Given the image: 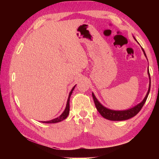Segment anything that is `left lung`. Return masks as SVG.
Segmentation results:
<instances>
[{
  "instance_id": "1",
  "label": "left lung",
  "mask_w": 159,
  "mask_h": 159,
  "mask_svg": "<svg viewBox=\"0 0 159 159\" xmlns=\"http://www.w3.org/2000/svg\"><path fill=\"white\" fill-rule=\"evenodd\" d=\"M142 50H143V52L144 54L145 57H147V55H146V54H145V52H144L143 48H142ZM148 74H149V90H148L147 95H146V96H145V98H144L143 100H142L140 103L138 104V105H136L135 107H134L131 109H129L127 110H122V111H115V110H111V109H109L108 108H106L105 107H104L100 103V102L98 100V99L96 98L95 95H94L93 93H92L95 107L99 114H100L104 118L110 120H128V119H129V118H131L132 117H133L135 115L138 114L139 112V111L141 110V109L142 108V107L144 106V104L145 103V102H146V100H147V97H148V95H149V93L150 91L151 79H150V74L149 73V71H148Z\"/></svg>"
}]
</instances>
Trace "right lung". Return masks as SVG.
<instances>
[{
	"mask_svg": "<svg viewBox=\"0 0 159 159\" xmlns=\"http://www.w3.org/2000/svg\"><path fill=\"white\" fill-rule=\"evenodd\" d=\"M75 87H76V85H74L73 88H72L71 92L69 93V98L68 99H67V102H66V108L64 109V111H63L62 114H61L60 116L56 118H54L52 120H48V121H41L42 123H58V122H60L61 120H63L65 119V118H67L68 116V115L69 114V99H70V97H71L72 92H73V90H74Z\"/></svg>",
	"mask_w": 159,
	"mask_h": 159,
	"instance_id": "right-lung-1",
	"label": "right lung"
}]
</instances>
